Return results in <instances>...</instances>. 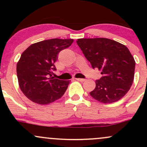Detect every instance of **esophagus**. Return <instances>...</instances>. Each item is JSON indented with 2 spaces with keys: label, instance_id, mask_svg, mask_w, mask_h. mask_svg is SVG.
<instances>
[{
  "label": "esophagus",
  "instance_id": "34e87169",
  "mask_svg": "<svg viewBox=\"0 0 147 147\" xmlns=\"http://www.w3.org/2000/svg\"><path fill=\"white\" fill-rule=\"evenodd\" d=\"M76 79H77V81H79V82H84V81L86 80L85 79H81V78H76Z\"/></svg>",
  "mask_w": 147,
  "mask_h": 147
}]
</instances>
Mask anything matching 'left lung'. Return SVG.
I'll list each match as a JSON object with an SVG mask.
<instances>
[{
  "mask_svg": "<svg viewBox=\"0 0 147 147\" xmlns=\"http://www.w3.org/2000/svg\"><path fill=\"white\" fill-rule=\"evenodd\" d=\"M77 43L92 68L102 70V77L95 81L91 97L104 104L122 99L134 79L136 61L129 49L106 38H79Z\"/></svg>",
  "mask_w": 147,
  "mask_h": 147,
  "instance_id": "8db88e82",
  "label": "left lung"
}]
</instances>
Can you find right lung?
I'll return each instance as SVG.
<instances>
[{"instance_id": "obj_1", "label": "right lung", "mask_w": 147, "mask_h": 147, "mask_svg": "<svg viewBox=\"0 0 147 147\" xmlns=\"http://www.w3.org/2000/svg\"><path fill=\"white\" fill-rule=\"evenodd\" d=\"M73 39L52 38L34 43L22 53L16 65L20 88L32 102L50 104L65 93L70 81L52 77L59 53L70 47Z\"/></svg>"}]
</instances>
